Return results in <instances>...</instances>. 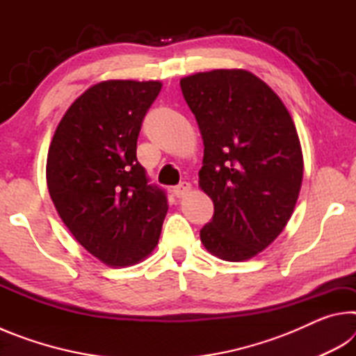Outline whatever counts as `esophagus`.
Masks as SVG:
<instances>
[{
	"label": "esophagus",
	"mask_w": 356,
	"mask_h": 356,
	"mask_svg": "<svg viewBox=\"0 0 356 356\" xmlns=\"http://www.w3.org/2000/svg\"><path fill=\"white\" fill-rule=\"evenodd\" d=\"M191 190V185L188 184V182H180L179 185H176L172 188V193L174 195H176L177 197H182V196H185L186 193H188Z\"/></svg>",
	"instance_id": "1"
}]
</instances>
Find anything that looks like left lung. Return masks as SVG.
I'll list each match as a JSON object with an SVG mask.
<instances>
[{
	"label": "left lung",
	"mask_w": 356,
	"mask_h": 356,
	"mask_svg": "<svg viewBox=\"0 0 356 356\" xmlns=\"http://www.w3.org/2000/svg\"><path fill=\"white\" fill-rule=\"evenodd\" d=\"M204 141L200 186L213 201L201 229L222 261H246L280 236L303 179L291 114L272 88L246 70H212L180 80Z\"/></svg>",
	"instance_id": "left-lung-1"
}]
</instances>
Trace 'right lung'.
Masks as SVG:
<instances>
[{"label":"right lung","mask_w":356,"mask_h":356,"mask_svg":"<svg viewBox=\"0 0 356 356\" xmlns=\"http://www.w3.org/2000/svg\"><path fill=\"white\" fill-rule=\"evenodd\" d=\"M159 81H102L65 111L47 159V185L76 242L106 265L124 267L152 252L168 212L150 184L136 141Z\"/></svg>","instance_id":"1"}]
</instances>
